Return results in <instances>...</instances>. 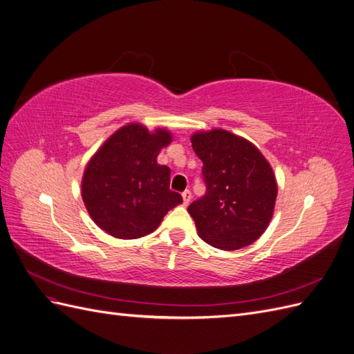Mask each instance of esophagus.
Masks as SVG:
<instances>
[{"mask_svg": "<svg viewBox=\"0 0 354 354\" xmlns=\"http://www.w3.org/2000/svg\"><path fill=\"white\" fill-rule=\"evenodd\" d=\"M181 196H183V203H185V205H189V202H190V199H192L190 190H185L183 194H181Z\"/></svg>", "mask_w": 354, "mask_h": 354, "instance_id": "34e87169", "label": "esophagus"}]
</instances>
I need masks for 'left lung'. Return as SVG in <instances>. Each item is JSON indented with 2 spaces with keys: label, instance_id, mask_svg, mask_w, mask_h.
I'll list each match as a JSON object with an SVG mask.
<instances>
[{
  "label": "left lung",
  "instance_id": "left-lung-1",
  "mask_svg": "<svg viewBox=\"0 0 354 354\" xmlns=\"http://www.w3.org/2000/svg\"><path fill=\"white\" fill-rule=\"evenodd\" d=\"M190 142L207 183V194L187 208L199 238L224 251L251 245L274 211L277 183L269 160L250 140L221 128L196 131Z\"/></svg>",
  "mask_w": 354,
  "mask_h": 354
}]
</instances>
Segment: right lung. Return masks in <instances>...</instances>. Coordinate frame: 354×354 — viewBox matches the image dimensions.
Masks as SVG:
<instances>
[{
	"instance_id": "right-lung-1",
	"label": "right lung",
	"mask_w": 354,
	"mask_h": 354,
	"mask_svg": "<svg viewBox=\"0 0 354 354\" xmlns=\"http://www.w3.org/2000/svg\"><path fill=\"white\" fill-rule=\"evenodd\" d=\"M173 142L167 128L149 131L130 122L116 130L88 160L81 195L91 220L118 239L152 233L165 214L183 202L169 190L171 171L158 155Z\"/></svg>"
}]
</instances>
